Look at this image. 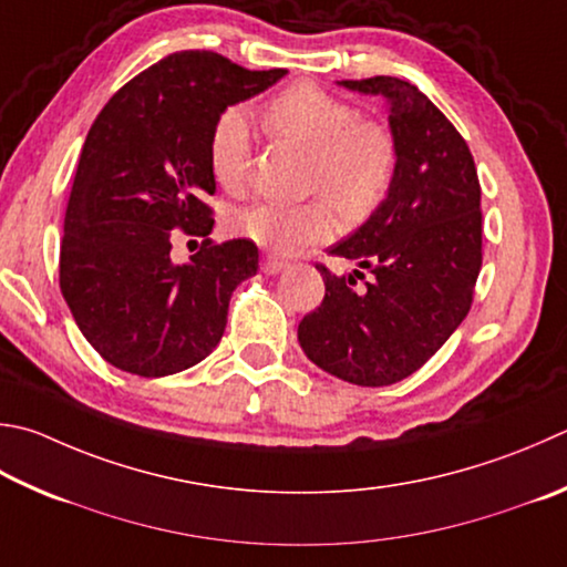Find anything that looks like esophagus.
Segmentation results:
<instances>
[{
	"instance_id": "34e87169",
	"label": "esophagus",
	"mask_w": 567,
	"mask_h": 567,
	"mask_svg": "<svg viewBox=\"0 0 567 567\" xmlns=\"http://www.w3.org/2000/svg\"><path fill=\"white\" fill-rule=\"evenodd\" d=\"M285 267H287V260H282V257L265 255V260H262V272L265 275H277V272H282Z\"/></svg>"
}]
</instances>
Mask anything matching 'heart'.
Segmentation results:
<instances>
[{"label": "heart", "instance_id": "heart-1", "mask_svg": "<svg viewBox=\"0 0 567 567\" xmlns=\"http://www.w3.org/2000/svg\"><path fill=\"white\" fill-rule=\"evenodd\" d=\"M265 128L307 151V203H255L235 213L233 228L267 250L295 252L324 243L337 230V210L349 223L372 215L394 185L399 146L384 121L359 116L357 106L317 84H295L267 101ZM252 133L240 109L223 111L210 131L208 163L215 183L243 193L250 176Z\"/></svg>", "mask_w": 567, "mask_h": 567}]
</instances>
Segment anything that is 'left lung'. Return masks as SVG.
<instances>
[{
  "label": "left lung",
  "instance_id": "8db88e82",
  "mask_svg": "<svg viewBox=\"0 0 567 567\" xmlns=\"http://www.w3.org/2000/svg\"><path fill=\"white\" fill-rule=\"evenodd\" d=\"M382 94L399 146L386 200L332 255L361 270L334 275L324 262V300L305 315L297 339L312 362L344 382L389 386L434 357L466 319L481 272V183L471 151L429 96L396 76L344 79Z\"/></svg>",
  "mask_w": 567,
  "mask_h": 567
}]
</instances>
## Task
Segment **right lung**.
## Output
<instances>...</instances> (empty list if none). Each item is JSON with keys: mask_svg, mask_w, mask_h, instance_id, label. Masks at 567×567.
Instances as JSON below:
<instances>
[{"mask_svg": "<svg viewBox=\"0 0 567 567\" xmlns=\"http://www.w3.org/2000/svg\"><path fill=\"white\" fill-rule=\"evenodd\" d=\"M285 69L250 71L215 51H176L111 96L91 126L69 195L59 287L89 344L121 372H183L218 347L233 290L257 272L248 238L213 243L210 131ZM198 234L169 260L175 230Z\"/></svg>", "mask_w": 567, "mask_h": 567, "instance_id": "obj_1", "label": "right lung"}]
</instances>
